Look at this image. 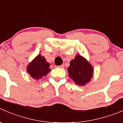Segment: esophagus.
<instances>
[{
	"mask_svg": "<svg viewBox=\"0 0 123 123\" xmlns=\"http://www.w3.org/2000/svg\"><path fill=\"white\" fill-rule=\"evenodd\" d=\"M57 67L61 68H63L64 67V64H62V65H59V66H57Z\"/></svg>",
	"mask_w": 123,
	"mask_h": 123,
	"instance_id": "esophagus-1",
	"label": "esophagus"
}]
</instances>
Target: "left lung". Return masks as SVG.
<instances>
[{
	"mask_svg": "<svg viewBox=\"0 0 123 123\" xmlns=\"http://www.w3.org/2000/svg\"><path fill=\"white\" fill-rule=\"evenodd\" d=\"M69 76L76 84L83 86L86 84L93 74V68L85 58L77 55L70 63L68 68Z\"/></svg>",
	"mask_w": 123,
	"mask_h": 123,
	"instance_id": "obj_1",
	"label": "left lung"
}]
</instances>
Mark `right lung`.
I'll use <instances>...</instances> for the list:
<instances>
[{
    "instance_id": "right-lung-1",
    "label": "right lung",
    "mask_w": 123,
    "mask_h": 123,
    "mask_svg": "<svg viewBox=\"0 0 123 123\" xmlns=\"http://www.w3.org/2000/svg\"><path fill=\"white\" fill-rule=\"evenodd\" d=\"M49 66L50 64L47 62L44 57L38 55L29 64L27 71L31 77L38 80L49 73Z\"/></svg>"
}]
</instances>
